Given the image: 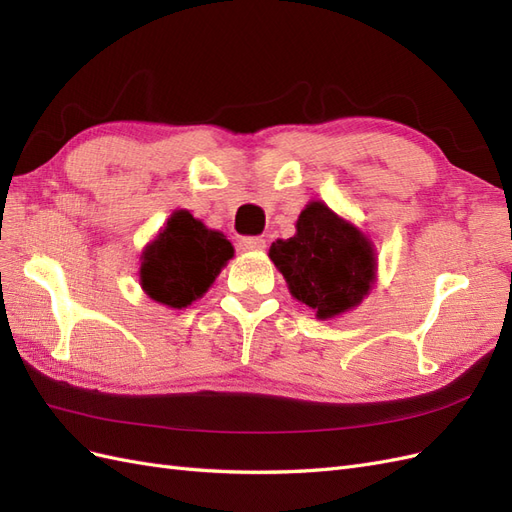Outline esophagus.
<instances>
[{
    "label": "esophagus",
    "mask_w": 512,
    "mask_h": 512,
    "mask_svg": "<svg viewBox=\"0 0 512 512\" xmlns=\"http://www.w3.org/2000/svg\"><path fill=\"white\" fill-rule=\"evenodd\" d=\"M239 250L241 252H260V250H265V239H262V237H243L239 241Z\"/></svg>",
    "instance_id": "34e87169"
}]
</instances>
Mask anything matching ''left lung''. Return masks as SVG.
<instances>
[{
	"label": "left lung",
	"instance_id": "1",
	"mask_svg": "<svg viewBox=\"0 0 512 512\" xmlns=\"http://www.w3.org/2000/svg\"><path fill=\"white\" fill-rule=\"evenodd\" d=\"M269 256L292 297L316 309L318 318L359 305L374 282L376 260L369 241L324 203H309L299 215L297 235L277 239Z\"/></svg>",
	"mask_w": 512,
	"mask_h": 512
}]
</instances>
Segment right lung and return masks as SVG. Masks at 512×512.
<instances>
[{"mask_svg":"<svg viewBox=\"0 0 512 512\" xmlns=\"http://www.w3.org/2000/svg\"><path fill=\"white\" fill-rule=\"evenodd\" d=\"M232 254L222 232L205 228L188 211H175L143 254L141 284L158 303L188 307L209 290Z\"/></svg>","mask_w":512,"mask_h":512,"instance_id":"right-lung-1","label":"right lung"}]
</instances>
